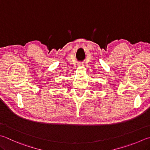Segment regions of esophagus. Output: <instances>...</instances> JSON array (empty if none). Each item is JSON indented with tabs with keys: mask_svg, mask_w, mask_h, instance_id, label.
<instances>
[{
	"mask_svg": "<svg viewBox=\"0 0 150 150\" xmlns=\"http://www.w3.org/2000/svg\"><path fill=\"white\" fill-rule=\"evenodd\" d=\"M83 64H80V66H83Z\"/></svg>",
	"mask_w": 150,
	"mask_h": 150,
	"instance_id": "esophagus-1",
	"label": "esophagus"
}]
</instances>
